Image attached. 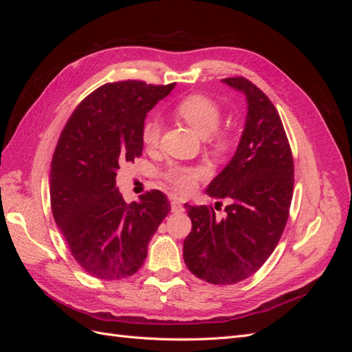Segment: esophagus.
<instances>
[{
  "mask_svg": "<svg viewBox=\"0 0 352 352\" xmlns=\"http://www.w3.org/2000/svg\"><path fill=\"white\" fill-rule=\"evenodd\" d=\"M170 204H172V211L173 212H182L184 211V204L179 198H172V202H170Z\"/></svg>",
  "mask_w": 352,
  "mask_h": 352,
  "instance_id": "1",
  "label": "esophagus"
}]
</instances>
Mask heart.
<instances>
[{
  "label": "heart",
  "mask_w": 352,
  "mask_h": 352,
  "mask_svg": "<svg viewBox=\"0 0 352 352\" xmlns=\"http://www.w3.org/2000/svg\"><path fill=\"white\" fill-rule=\"evenodd\" d=\"M175 113L186 122L199 136H208L212 148L217 153H225L230 145V138L228 132L216 131L221 120V110L216 101H212L204 95H188L180 100ZM160 122L157 117H148L142 124L141 138L146 148H153L157 145L160 138ZM207 176V170L201 166H185V164H172L163 177L167 182L182 192L192 190L199 179Z\"/></svg>",
  "instance_id": "1"
}]
</instances>
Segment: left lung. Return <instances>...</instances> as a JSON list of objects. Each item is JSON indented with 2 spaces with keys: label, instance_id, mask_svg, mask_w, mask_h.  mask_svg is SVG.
<instances>
[{
  "label": "left lung",
  "instance_id": "1",
  "mask_svg": "<svg viewBox=\"0 0 352 352\" xmlns=\"http://www.w3.org/2000/svg\"><path fill=\"white\" fill-rule=\"evenodd\" d=\"M223 83L241 91L248 104L236 153L207 188L210 197L229 201L226 217H216L211 206L185 204L192 221L185 264L212 285L238 283L261 267L282 236L294 194V160L278 110L248 79Z\"/></svg>",
  "mask_w": 352,
  "mask_h": 352
}]
</instances>
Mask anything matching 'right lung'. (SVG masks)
<instances>
[{
  "instance_id": "obj_1",
  "label": "right lung",
  "mask_w": 352,
  "mask_h": 352,
  "mask_svg": "<svg viewBox=\"0 0 352 352\" xmlns=\"http://www.w3.org/2000/svg\"><path fill=\"white\" fill-rule=\"evenodd\" d=\"M175 85L105 83L78 105L60 135L50 172L52 216L74 260L94 278L119 280L135 274L168 214L162 190L127 204L116 176L122 164L142 154L146 113Z\"/></svg>"
}]
</instances>
